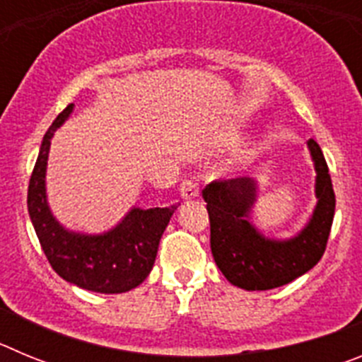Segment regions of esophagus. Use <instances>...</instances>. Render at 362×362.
<instances>
[{
  "mask_svg": "<svg viewBox=\"0 0 362 362\" xmlns=\"http://www.w3.org/2000/svg\"><path fill=\"white\" fill-rule=\"evenodd\" d=\"M179 190H181V197L183 199H194V197L199 196V187H197L194 179H185L181 187H179Z\"/></svg>",
  "mask_w": 362,
  "mask_h": 362,
  "instance_id": "34e87169",
  "label": "esophagus"
}]
</instances>
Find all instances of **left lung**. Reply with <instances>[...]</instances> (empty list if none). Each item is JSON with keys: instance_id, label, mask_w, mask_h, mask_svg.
I'll list each match as a JSON object with an SVG mask.
<instances>
[{"instance_id": "1", "label": "left lung", "mask_w": 362, "mask_h": 362, "mask_svg": "<svg viewBox=\"0 0 362 362\" xmlns=\"http://www.w3.org/2000/svg\"><path fill=\"white\" fill-rule=\"evenodd\" d=\"M317 170V206L306 228L290 241H270L248 223L255 183L246 177L216 179L203 190L210 217V248L216 264L232 284L245 290H272L292 283L321 261L335 214L328 165L310 139Z\"/></svg>"}]
</instances>
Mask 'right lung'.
Returning a JSON list of instances; mask_svg holds the SVG:
<instances>
[{
  "mask_svg": "<svg viewBox=\"0 0 362 362\" xmlns=\"http://www.w3.org/2000/svg\"><path fill=\"white\" fill-rule=\"evenodd\" d=\"M72 112V103L54 119L41 143L40 156L28 183V214L50 267L59 277L79 288L99 293H121L136 288L148 277L158 246L175 206L134 209L123 223L103 235L66 232L52 217L45 196V170L50 139Z\"/></svg>",
  "mask_w": 362,
  "mask_h": 362,
  "instance_id": "add662e5",
  "label": "right lung"
}]
</instances>
